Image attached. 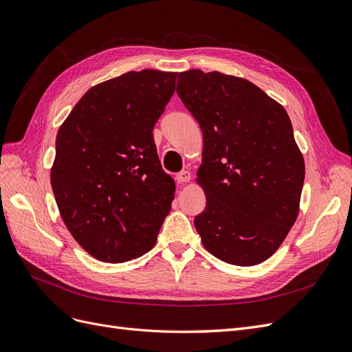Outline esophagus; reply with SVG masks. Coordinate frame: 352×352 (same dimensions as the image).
<instances>
[{
    "mask_svg": "<svg viewBox=\"0 0 352 352\" xmlns=\"http://www.w3.org/2000/svg\"><path fill=\"white\" fill-rule=\"evenodd\" d=\"M190 178H191V175H190L188 171H181V173H178L175 175V179H177L178 184H187L188 181H190Z\"/></svg>",
    "mask_w": 352,
    "mask_h": 352,
    "instance_id": "obj_1",
    "label": "esophagus"
}]
</instances>
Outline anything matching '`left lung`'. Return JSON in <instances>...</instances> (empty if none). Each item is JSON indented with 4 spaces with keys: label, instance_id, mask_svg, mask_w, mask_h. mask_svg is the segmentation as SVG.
I'll list each match as a JSON object with an SVG mask.
<instances>
[{
    "label": "left lung",
    "instance_id": "left-lung-1",
    "mask_svg": "<svg viewBox=\"0 0 352 352\" xmlns=\"http://www.w3.org/2000/svg\"><path fill=\"white\" fill-rule=\"evenodd\" d=\"M177 94L203 133L196 181L206 208L195 226L222 262H265L297 221L304 157L279 102L241 77L188 70Z\"/></svg>",
    "mask_w": 352,
    "mask_h": 352
}]
</instances>
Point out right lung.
Wrapping results in <instances>:
<instances>
[{
	"label": "right lung",
	"instance_id": "1",
	"mask_svg": "<svg viewBox=\"0 0 352 352\" xmlns=\"http://www.w3.org/2000/svg\"><path fill=\"white\" fill-rule=\"evenodd\" d=\"M177 73L129 72L77 102L55 142L51 186L67 228L100 262L122 263L155 245L175 183L164 173L153 127Z\"/></svg>",
	"mask_w": 352,
	"mask_h": 352
}]
</instances>
